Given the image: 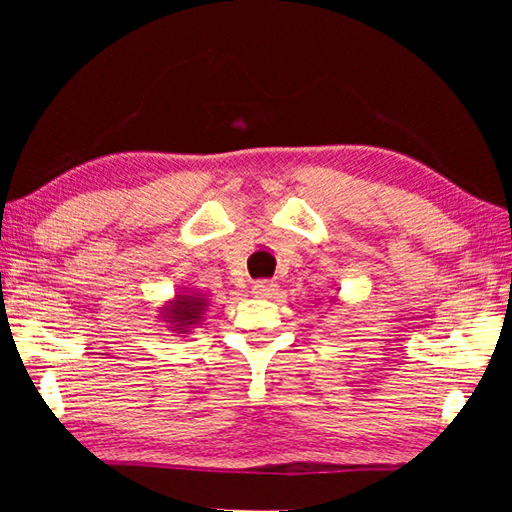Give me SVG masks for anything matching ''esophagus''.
I'll return each mask as SVG.
<instances>
[{
  "label": "esophagus",
  "instance_id": "1",
  "mask_svg": "<svg viewBox=\"0 0 512 512\" xmlns=\"http://www.w3.org/2000/svg\"><path fill=\"white\" fill-rule=\"evenodd\" d=\"M277 289H280V287H277L273 280H259V282L253 284V293L257 298H273Z\"/></svg>",
  "mask_w": 512,
  "mask_h": 512
}]
</instances>
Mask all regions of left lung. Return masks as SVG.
Returning <instances> with one entry per match:
<instances>
[{"mask_svg":"<svg viewBox=\"0 0 512 512\" xmlns=\"http://www.w3.org/2000/svg\"><path fill=\"white\" fill-rule=\"evenodd\" d=\"M332 300H339V298H336V296H334V298H332Z\"/></svg>","mask_w":512,"mask_h":512,"instance_id":"obj_1","label":"left lung"}]
</instances>
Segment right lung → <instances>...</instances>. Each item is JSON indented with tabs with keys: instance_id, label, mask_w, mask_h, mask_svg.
Wrapping results in <instances>:
<instances>
[{
	"instance_id": "add662e5",
	"label": "right lung",
	"mask_w": 512,
	"mask_h": 512,
	"mask_svg": "<svg viewBox=\"0 0 512 512\" xmlns=\"http://www.w3.org/2000/svg\"><path fill=\"white\" fill-rule=\"evenodd\" d=\"M210 307L205 293L194 289H178L176 296L164 302L160 309V320L167 323L173 334H192V329L203 323L205 311Z\"/></svg>"
}]
</instances>
